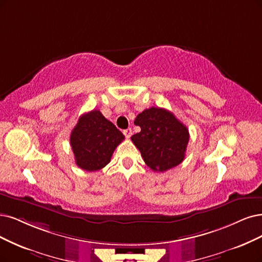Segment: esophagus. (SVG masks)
I'll list each match as a JSON object with an SVG mask.
<instances>
[{"label":"esophagus","instance_id":"obj_1","mask_svg":"<svg viewBox=\"0 0 262 262\" xmlns=\"http://www.w3.org/2000/svg\"><path fill=\"white\" fill-rule=\"evenodd\" d=\"M123 134L125 135V137L126 138H130V136H132V134H133V132H132V128H127V129H125L124 132H123Z\"/></svg>","mask_w":262,"mask_h":262}]
</instances>
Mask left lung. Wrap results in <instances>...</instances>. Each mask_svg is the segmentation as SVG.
Wrapping results in <instances>:
<instances>
[{
    "label": "left lung",
    "mask_w": 262,
    "mask_h": 262,
    "mask_svg": "<svg viewBox=\"0 0 262 262\" xmlns=\"http://www.w3.org/2000/svg\"><path fill=\"white\" fill-rule=\"evenodd\" d=\"M141 130L132 136L144 163L154 171H166L185 160L189 130L166 109L152 106L137 115Z\"/></svg>",
    "instance_id": "1"
}]
</instances>
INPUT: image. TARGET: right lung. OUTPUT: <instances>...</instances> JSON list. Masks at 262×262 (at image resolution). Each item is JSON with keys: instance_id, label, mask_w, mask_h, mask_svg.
<instances>
[{"instance_id": "1", "label": "right lung", "mask_w": 262, "mask_h": 262, "mask_svg": "<svg viewBox=\"0 0 262 262\" xmlns=\"http://www.w3.org/2000/svg\"><path fill=\"white\" fill-rule=\"evenodd\" d=\"M123 140L124 135L99 110L83 114L70 136L76 165L87 171L103 168Z\"/></svg>"}]
</instances>
